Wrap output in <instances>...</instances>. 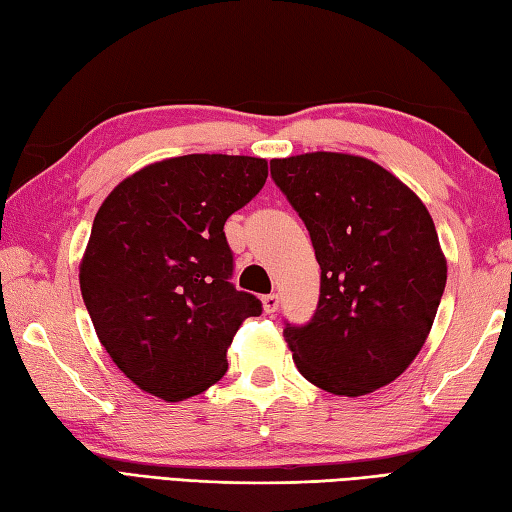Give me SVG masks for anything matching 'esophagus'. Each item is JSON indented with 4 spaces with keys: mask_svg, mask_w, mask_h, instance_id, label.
Segmentation results:
<instances>
[{
    "mask_svg": "<svg viewBox=\"0 0 512 512\" xmlns=\"http://www.w3.org/2000/svg\"><path fill=\"white\" fill-rule=\"evenodd\" d=\"M262 306H264L266 314H275L279 310V297L277 295H266L262 299Z\"/></svg>",
    "mask_w": 512,
    "mask_h": 512,
    "instance_id": "obj_1",
    "label": "esophagus"
}]
</instances>
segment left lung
Masks as SVG:
<instances>
[{
	"label": "left lung",
	"mask_w": 512,
	"mask_h": 512,
	"mask_svg": "<svg viewBox=\"0 0 512 512\" xmlns=\"http://www.w3.org/2000/svg\"><path fill=\"white\" fill-rule=\"evenodd\" d=\"M270 176L306 224L321 266L314 319L284 336L301 376L365 396L413 363L447 284L427 206L374 160L312 151L275 158Z\"/></svg>",
	"instance_id": "1"
}]
</instances>
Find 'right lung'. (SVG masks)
I'll return each instance as SVG.
<instances>
[{
	"instance_id": "add662e5",
	"label": "right lung",
	"mask_w": 512,
	"mask_h": 512,
	"mask_svg": "<svg viewBox=\"0 0 512 512\" xmlns=\"http://www.w3.org/2000/svg\"><path fill=\"white\" fill-rule=\"evenodd\" d=\"M268 162L189 154L118 182L94 217L79 284L116 367L167 402L198 396L226 372L239 325L262 303L228 281V215L255 198Z\"/></svg>"
}]
</instances>
